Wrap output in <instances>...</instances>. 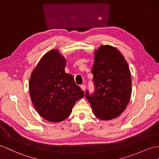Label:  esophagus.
I'll return each mask as SVG.
<instances>
[{
  "label": "esophagus",
  "mask_w": 159,
  "mask_h": 159,
  "mask_svg": "<svg viewBox=\"0 0 159 159\" xmlns=\"http://www.w3.org/2000/svg\"><path fill=\"white\" fill-rule=\"evenodd\" d=\"M80 88H81V89H82V90H83V91H84L85 89H86V85H84V84L81 85V86H80Z\"/></svg>",
  "instance_id": "esophagus-1"
}]
</instances>
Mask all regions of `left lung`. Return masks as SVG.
Returning a JSON list of instances; mask_svg holds the SVG:
<instances>
[{
	"label": "left lung",
	"mask_w": 159,
	"mask_h": 159,
	"mask_svg": "<svg viewBox=\"0 0 159 159\" xmlns=\"http://www.w3.org/2000/svg\"><path fill=\"white\" fill-rule=\"evenodd\" d=\"M92 67L95 91L86 94L94 115L98 119L109 120L119 116L130 101L132 84L129 66L116 48L101 45L95 50Z\"/></svg>",
	"instance_id": "left-lung-1"
}]
</instances>
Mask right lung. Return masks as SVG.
Here are the masks:
<instances>
[{
  "mask_svg": "<svg viewBox=\"0 0 159 159\" xmlns=\"http://www.w3.org/2000/svg\"><path fill=\"white\" fill-rule=\"evenodd\" d=\"M66 59L58 49L45 53L32 72L29 80L30 97L39 114L49 122L66 119L83 90L73 76L65 71Z\"/></svg>",
  "mask_w": 159,
  "mask_h": 159,
  "instance_id": "right-lung-1",
  "label": "right lung"
}]
</instances>
